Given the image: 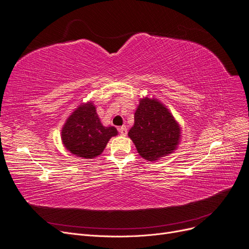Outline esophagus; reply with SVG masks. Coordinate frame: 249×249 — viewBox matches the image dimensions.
I'll list each match as a JSON object with an SVG mask.
<instances>
[{
  "label": "esophagus",
  "instance_id": "obj_1",
  "mask_svg": "<svg viewBox=\"0 0 249 249\" xmlns=\"http://www.w3.org/2000/svg\"><path fill=\"white\" fill-rule=\"evenodd\" d=\"M119 133H120V135H122V136H126V134H127L126 126L123 125L122 127H119Z\"/></svg>",
  "mask_w": 249,
  "mask_h": 249
}]
</instances>
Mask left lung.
Wrapping results in <instances>:
<instances>
[{"instance_id": "8db88e82", "label": "left lung", "mask_w": 249, "mask_h": 249, "mask_svg": "<svg viewBox=\"0 0 249 249\" xmlns=\"http://www.w3.org/2000/svg\"><path fill=\"white\" fill-rule=\"evenodd\" d=\"M129 137L143 159L157 161L177 149L180 127L165 105L154 97H143L135 112Z\"/></svg>"}]
</instances>
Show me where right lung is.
<instances>
[{"label":"right lung","instance_id":"obj_1","mask_svg":"<svg viewBox=\"0 0 249 249\" xmlns=\"http://www.w3.org/2000/svg\"><path fill=\"white\" fill-rule=\"evenodd\" d=\"M114 126H104L91 102L81 104L66 119L61 140L67 150L83 159L100 156L111 137L116 136Z\"/></svg>","mask_w":249,"mask_h":249}]
</instances>
